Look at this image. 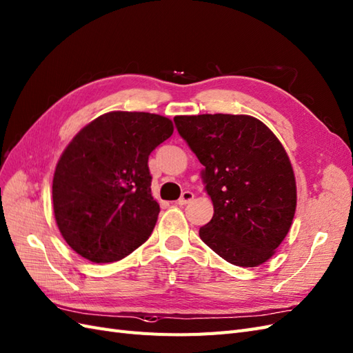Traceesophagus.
<instances>
[{
	"instance_id": "esophagus-1",
	"label": "esophagus",
	"mask_w": 353,
	"mask_h": 353,
	"mask_svg": "<svg viewBox=\"0 0 353 353\" xmlns=\"http://www.w3.org/2000/svg\"><path fill=\"white\" fill-rule=\"evenodd\" d=\"M194 196H195V195H194L192 192H189V190H186V192H183L182 196H180V198L177 199V204H179V205H186V204L190 203V201L194 199Z\"/></svg>"
}]
</instances>
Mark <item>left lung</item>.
Instances as JSON below:
<instances>
[{"label":"left lung","instance_id":"1","mask_svg":"<svg viewBox=\"0 0 353 353\" xmlns=\"http://www.w3.org/2000/svg\"><path fill=\"white\" fill-rule=\"evenodd\" d=\"M179 134L204 165L214 214L199 229L229 263L254 268L283 243L296 211V180L276 136L248 115L174 117Z\"/></svg>","mask_w":353,"mask_h":353}]
</instances>
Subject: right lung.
Masks as SVG:
<instances>
[{
    "label": "right lung",
    "instance_id": "right-lung-1",
    "mask_svg": "<svg viewBox=\"0 0 353 353\" xmlns=\"http://www.w3.org/2000/svg\"><path fill=\"white\" fill-rule=\"evenodd\" d=\"M173 123L148 112H109L79 132L53 177L56 223L68 245L93 263L124 259L155 228L148 159Z\"/></svg>",
    "mask_w": 353,
    "mask_h": 353
}]
</instances>
